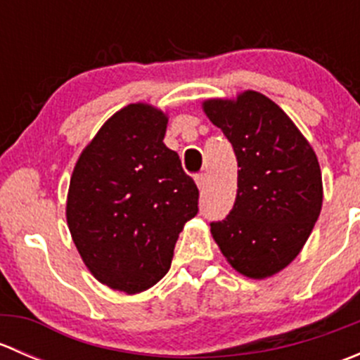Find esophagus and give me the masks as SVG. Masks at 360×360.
Returning a JSON list of instances; mask_svg holds the SVG:
<instances>
[{
  "mask_svg": "<svg viewBox=\"0 0 360 360\" xmlns=\"http://www.w3.org/2000/svg\"><path fill=\"white\" fill-rule=\"evenodd\" d=\"M195 183H197L198 190H203L207 184V174H198V176L195 177Z\"/></svg>",
  "mask_w": 360,
  "mask_h": 360,
  "instance_id": "34e87169",
  "label": "esophagus"
}]
</instances>
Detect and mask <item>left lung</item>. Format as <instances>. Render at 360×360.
Returning a JSON list of instances; mask_svg holds the SVG:
<instances>
[{
	"mask_svg": "<svg viewBox=\"0 0 360 360\" xmlns=\"http://www.w3.org/2000/svg\"><path fill=\"white\" fill-rule=\"evenodd\" d=\"M202 110L240 167L233 209L210 224V233L235 271L254 281L274 277L301 252L321 214L317 155L284 110L256 90L205 99Z\"/></svg>",
	"mask_w": 360,
	"mask_h": 360,
	"instance_id": "1",
	"label": "left lung"
}]
</instances>
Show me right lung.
<instances>
[{
	"label": "right lung",
	"mask_w": 360,
	"mask_h": 360,
	"mask_svg": "<svg viewBox=\"0 0 360 360\" xmlns=\"http://www.w3.org/2000/svg\"><path fill=\"white\" fill-rule=\"evenodd\" d=\"M169 116L134 103L104 122L69 181L66 219L90 274L137 294L165 277L184 224L198 212V188L163 144Z\"/></svg>",
	"instance_id": "right-lung-1"
}]
</instances>
